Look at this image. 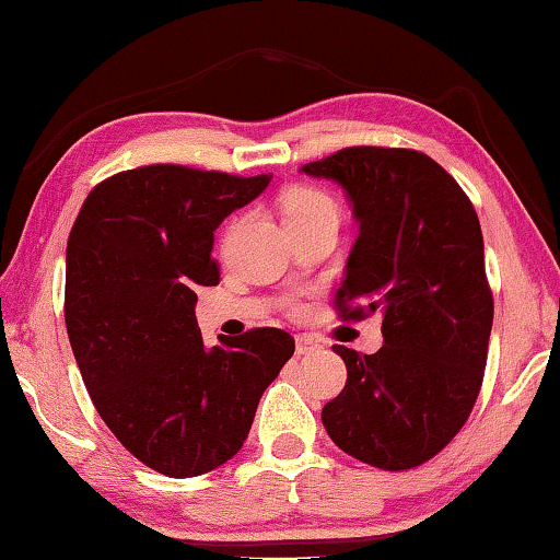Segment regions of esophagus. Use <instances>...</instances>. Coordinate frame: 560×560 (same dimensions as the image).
Returning a JSON list of instances; mask_svg holds the SVG:
<instances>
[{
	"instance_id": "34e87169",
	"label": "esophagus",
	"mask_w": 560,
	"mask_h": 560,
	"mask_svg": "<svg viewBox=\"0 0 560 560\" xmlns=\"http://www.w3.org/2000/svg\"><path fill=\"white\" fill-rule=\"evenodd\" d=\"M318 350V340H314L311 336H296V353L299 355H308Z\"/></svg>"
}]
</instances>
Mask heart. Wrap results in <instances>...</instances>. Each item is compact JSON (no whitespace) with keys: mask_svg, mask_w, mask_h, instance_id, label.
<instances>
[{"mask_svg":"<svg viewBox=\"0 0 560 560\" xmlns=\"http://www.w3.org/2000/svg\"><path fill=\"white\" fill-rule=\"evenodd\" d=\"M281 214L289 232L299 230V226L340 220L338 202L326 192V189L314 185H291L289 189H283ZM287 311L291 316H303L306 314V303L301 299H291L287 303Z\"/></svg>","mask_w":560,"mask_h":560,"instance_id":"obj_1","label":"heart"}]
</instances>
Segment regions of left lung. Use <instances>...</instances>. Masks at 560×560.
I'll return each mask as SVG.
<instances>
[{"label":"left lung","instance_id":"1","mask_svg":"<svg viewBox=\"0 0 560 560\" xmlns=\"http://www.w3.org/2000/svg\"><path fill=\"white\" fill-rule=\"evenodd\" d=\"M301 170L343 187L360 224L338 318L381 314L385 340L373 355L334 348L348 381L320 420L371 467H420L464 428L485 381L494 299L479 217L457 179L417 150L355 145Z\"/></svg>","mask_w":560,"mask_h":560}]
</instances>
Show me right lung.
<instances>
[{"label":"right lung","mask_w":560,"mask_h":560,"mask_svg":"<svg viewBox=\"0 0 560 560\" xmlns=\"http://www.w3.org/2000/svg\"><path fill=\"white\" fill-rule=\"evenodd\" d=\"M269 175L145 165L91 189L66 246L63 316L101 420L145 467L185 479L242 450L257 405L293 355L281 328L207 348L197 287H217L214 230Z\"/></svg>","instance_id":"right-lung-1"}]
</instances>
